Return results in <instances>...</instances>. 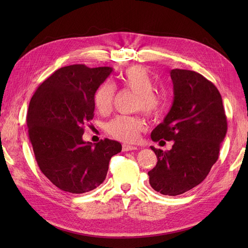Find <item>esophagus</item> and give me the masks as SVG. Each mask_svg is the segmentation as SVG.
<instances>
[{
	"label": "esophagus",
	"instance_id": "obj_1",
	"mask_svg": "<svg viewBox=\"0 0 248 248\" xmlns=\"http://www.w3.org/2000/svg\"><path fill=\"white\" fill-rule=\"evenodd\" d=\"M138 148L136 146H130V145H127V144H124L122 146V150L124 152L126 151H133V150H137Z\"/></svg>",
	"mask_w": 248,
	"mask_h": 248
}]
</instances>
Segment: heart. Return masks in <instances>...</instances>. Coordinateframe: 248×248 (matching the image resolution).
Here are the masks:
<instances>
[{"label": "heart", "mask_w": 248, "mask_h": 248, "mask_svg": "<svg viewBox=\"0 0 248 248\" xmlns=\"http://www.w3.org/2000/svg\"><path fill=\"white\" fill-rule=\"evenodd\" d=\"M122 85L136 93V109L142 110L149 116H158L166 107L164 97L153 90L154 80L145 67L136 65L128 67L120 77ZM115 100V87L106 81L97 89L94 96L95 107L100 112H108ZM107 131L112 137L123 141H133L139 133L146 128L144 119L139 116H118L109 121Z\"/></svg>", "instance_id": "b5f03b06"}]
</instances>
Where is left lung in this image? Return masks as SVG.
I'll use <instances>...</instances> for the list:
<instances>
[{
	"label": "left lung",
	"instance_id": "obj_1",
	"mask_svg": "<svg viewBox=\"0 0 248 248\" xmlns=\"http://www.w3.org/2000/svg\"><path fill=\"white\" fill-rule=\"evenodd\" d=\"M174 101L163 122L151 133L154 141L172 140L170 151L151 149L157 163L148 172L152 188L164 196H178L204 181L218 159L228 130L221 95L202 74L172 69Z\"/></svg>",
	"mask_w": 248,
	"mask_h": 248
}]
</instances>
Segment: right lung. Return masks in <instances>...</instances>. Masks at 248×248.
Returning a JSON list of instances; mask_svg holds the SVG:
<instances>
[{
  "mask_svg": "<svg viewBox=\"0 0 248 248\" xmlns=\"http://www.w3.org/2000/svg\"><path fill=\"white\" fill-rule=\"evenodd\" d=\"M110 67L82 64L58 69L37 88L27 115L30 141L40 170L58 188L70 193L93 190L106 180L108 163L121 152L119 141L82 140L94 117L97 89Z\"/></svg>",
  "mask_w": 248,
  "mask_h": 248,
  "instance_id": "add662e5",
  "label": "right lung"
}]
</instances>
